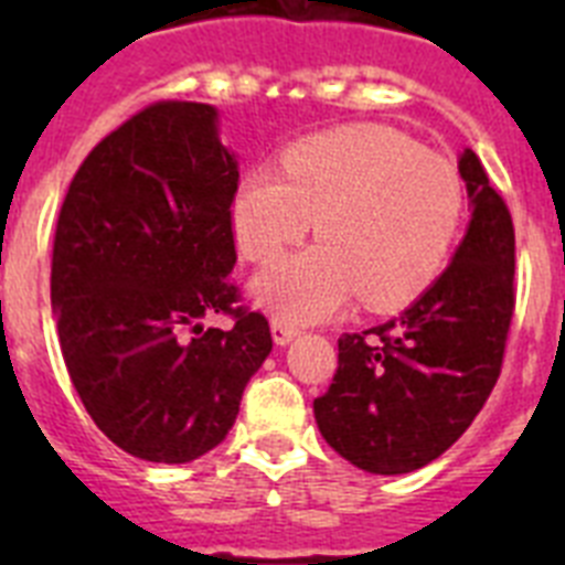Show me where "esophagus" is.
Masks as SVG:
<instances>
[{"label": "esophagus", "mask_w": 565, "mask_h": 565, "mask_svg": "<svg viewBox=\"0 0 565 565\" xmlns=\"http://www.w3.org/2000/svg\"><path fill=\"white\" fill-rule=\"evenodd\" d=\"M271 333H274V342L277 344H288L294 337L299 333L297 326H291V322H286L282 317H274L271 319Z\"/></svg>", "instance_id": "obj_1"}]
</instances>
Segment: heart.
<instances>
[{"instance_id": "heart-1", "label": "heart", "mask_w": 565, "mask_h": 565, "mask_svg": "<svg viewBox=\"0 0 565 565\" xmlns=\"http://www.w3.org/2000/svg\"><path fill=\"white\" fill-rule=\"evenodd\" d=\"M282 178L248 172L234 189L243 257L271 263L317 221L319 246L279 259L254 297L288 322H317L353 297L373 311L411 302L436 277L463 214L456 163L391 127H342L282 154Z\"/></svg>"}]
</instances>
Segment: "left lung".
Segmentation results:
<instances>
[{"mask_svg": "<svg viewBox=\"0 0 565 565\" xmlns=\"http://www.w3.org/2000/svg\"><path fill=\"white\" fill-rule=\"evenodd\" d=\"M472 221L447 271L407 311L339 337L333 382L313 398L333 450L376 476L436 461L501 376L515 313V226L472 149L458 161Z\"/></svg>", "mask_w": 565, "mask_h": 565, "instance_id": "obj_1", "label": "left lung"}]
</instances>
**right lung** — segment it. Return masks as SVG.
Segmentation results:
<instances>
[{
	"label": "right lung",
	"mask_w": 565,
	"mask_h": 565,
	"mask_svg": "<svg viewBox=\"0 0 565 565\" xmlns=\"http://www.w3.org/2000/svg\"><path fill=\"white\" fill-rule=\"evenodd\" d=\"M239 172L217 109L154 102L70 181L50 302L70 382L124 452L186 463L232 430L271 328L239 302L232 201ZM206 316L233 328L203 329Z\"/></svg>",
	"instance_id": "add662e5"
}]
</instances>
